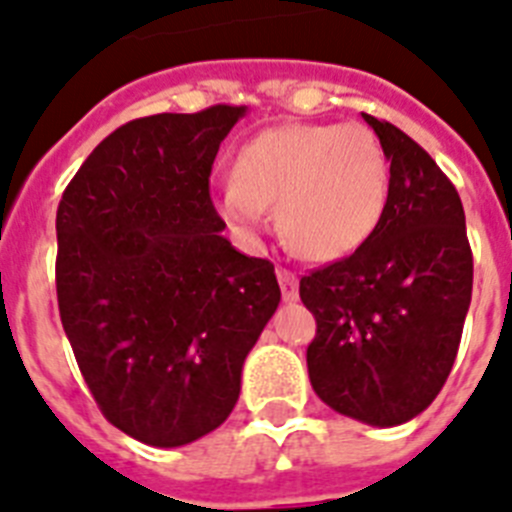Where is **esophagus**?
I'll list each match as a JSON object with an SVG mask.
<instances>
[{"label": "esophagus", "mask_w": 512, "mask_h": 512, "mask_svg": "<svg viewBox=\"0 0 512 512\" xmlns=\"http://www.w3.org/2000/svg\"><path fill=\"white\" fill-rule=\"evenodd\" d=\"M277 279L279 287H282V298L287 303L298 300V277H295V272H290V269H277Z\"/></svg>", "instance_id": "34e87169"}]
</instances>
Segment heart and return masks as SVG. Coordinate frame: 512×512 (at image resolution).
<instances>
[{
  "instance_id": "1",
  "label": "heart",
  "mask_w": 512,
  "mask_h": 512,
  "mask_svg": "<svg viewBox=\"0 0 512 512\" xmlns=\"http://www.w3.org/2000/svg\"><path fill=\"white\" fill-rule=\"evenodd\" d=\"M388 204L381 142L355 124H282L248 139L233 181L214 196L222 220L256 233L277 207L279 230L310 261L344 259L375 233Z\"/></svg>"
}]
</instances>
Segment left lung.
Here are the masks:
<instances>
[{"label":"left lung","instance_id":"left-lung-1","mask_svg":"<svg viewBox=\"0 0 512 512\" xmlns=\"http://www.w3.org/2000/svg\"><path fill=\"white\" fill-rule=\"evenodd\" d=\"M391 163L381 222L355 253L300 279L316 316L310 386L323 404L373 427L425 412L456 360L474 259L464 204L412 137L362 113Z\"/></svg>","mask_w":512,"mask_h":512}]
</instances>
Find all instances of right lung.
Wrapping results in <instances>:
<instances>
[{"mask_svg":"<svg viewBox=\"0 0 512 512\" xmlns=\"http://www.w3.org/2000/svg\"><path fill=\"white\" fill-rule=\"evenodd\" d=\"M246 106L157 113L108 134L56 209L61 326L103 417L178 448L230 417L277 310L274 264L235 251L209 196Z\"/></svg>","mask_w":512,"mask_h":512,"instance_id":"obj_1","label":"right lung"}]
</instances>
